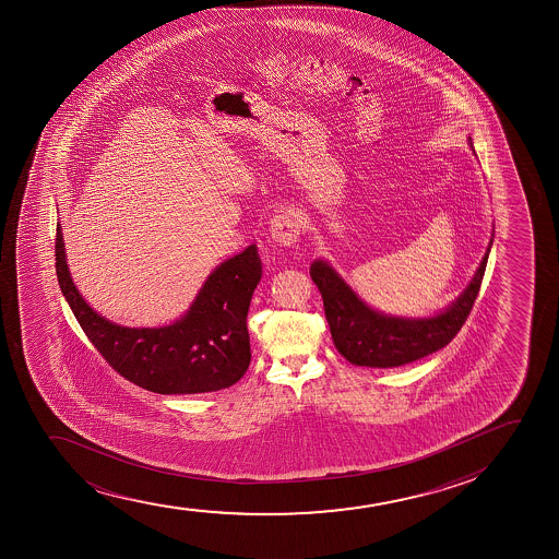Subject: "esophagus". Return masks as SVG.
I'll use <instances>...</instances> for the list:
<instances>
[{
    "instance_id": "1",
    "label": "esophagus",
    "mask_w": 559,
    "mask_h": 559,
    "mask_svg": "<svg viewBox=\"0 0 559 559\" xmlns=\"http://www.w3.org/2000/svg\"><path fill=\"white\" fill-rule=\"evenodd\" d=\"M302 231V222L295 212L285 211L270 219V237L280 246H295Z\"/></svg>"
}]
</instances>
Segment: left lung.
Wrapping results in <instances>:
<instances>
[{
    "label": "left lung",
    "instance_id": "obj_1",
    "mask_svg": "<svg viewBox=\"0 0 559 559\" xmlns=\"http://www.w3.org/2000/svg\"><path fill=\"white\" fill-rule=\"evenodd\" d=\"M490 246L492 240L464 293L442 313L427 319H406L374 311L359 300L358 295L326 261H314L309 274L321 290L335 348L354 366L385 369L405 366L445 347L459 334L474 308L475 298L481 289Z\"/></svg>",
    "mask_w": 559,
    "mask_h": 559
}]
</instances>
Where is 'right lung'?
<instances>
[{
  "instance_id": "1",
  "label": "right lung",
  "mask_w": 559,
  "mask_h": 559,
  "mask_svg": "<svg viewBox=\"0 0 559 559\" xmlns=\"http://www.w3.org/2000/svg\"><path fill=\"white\" fill-rule=\"evenodd\" d=\"M56 237V272L64 300L121 377L164 395L218 392L245 377L251 359L246 317L263 274L255 245L219 264L179 321L162 328H124L106 321L78 293L64 259L61 227Z\"/></svg>"
}]
</instances>
